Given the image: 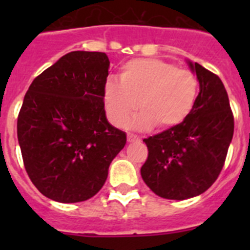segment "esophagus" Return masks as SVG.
<instances>
[{
  "label": "esophagus",
  "instance_id": "esophagus-1",
  "mask_svg": "<svg viewBox=\"0 0 250 250\" xmlns=\"http://www.w3.org/2000/svg\"><path fill=\"white\" fill-rule=\"evenodd\" d=\"M127 141L129 143H135V141H140V138L135 134H127Z\"/></svg>",
  "mask_w": 250,
  "mask_h": 250
}]
</instances>
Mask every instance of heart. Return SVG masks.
Instances as JSON below:
<instances>
[{"mask_svg": "<svg viewBox=\"0 0 250 250\" xmlns=\"http://www.w3.org/2000/svg\"><path fill=\"white\" fill-rule=\"evenodd\" d=\"M199 91L198 77L160 59H136L121 66L120 81L109 79L104 86V104L110 121L123 126L138 106L143 111L132 126L169 129L190 115Z\"/></svg>", "mask_w": 250, "mask_h": 250, "instance_id": "heart-1", "label": "heart"}]
</instances>
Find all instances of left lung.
<instances>
[{
	"label": "left lung",
	"instance_id": "left-lung-1",
	"mask_svg": "<svg viewBox=\"0 0 250 250\" xmlns=\"http://www.w3.org/2000/svg\"><path fill=\"white\" fill-rule=\"evenodd\" d=\"M189 66L200 85L190 115L144 139L149 154L141 176L165 199H189L208 190L224 167L233 139L234 116L222 80L199 63Z\"/></svg>",
	"mask_w": 250,
	"mask_h": 250
}]
</instances>
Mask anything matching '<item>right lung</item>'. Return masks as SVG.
<instances>
[{"label": "right lung", "mask_w": 250, "mask_h": 250, "mask_svg": "<svg viewBox=\"0 0 250 250\" xmlns=\"http://www.w3.org/2000/svg\"><path fill=\"white\" fill-rule=\"evenodd\" d=\"M104 52L72 51L32 81L17 118L23 165L41 194L60 203L83 202L105 184L126 134L104 109L109 75Z\"/></svg>", "instance_id": "right-lung-1"}]
</instances>
